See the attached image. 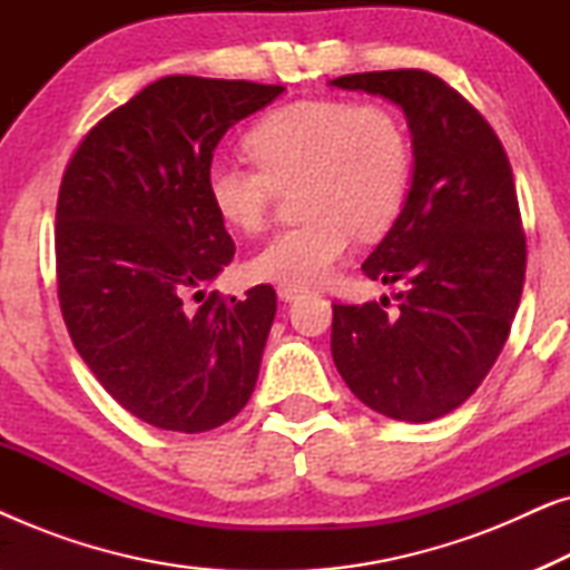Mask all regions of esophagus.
<instances>
[{
  "label": "esophagus",
  "mask_w": 570,
  "mask_h": 570,
  "mask_svg": "<svg viewBox=\"0 0 570 570\" xmlns=\"http://www.w3.org/2000/svg\"><path fill=\"white\" fill-rule=\"evenodd\" d=\"M306 293L303 287H293V285H277V298L285 301V303H293L295 298H301V295Z\"/></svg>",
  "instance_id": "1"
}]
</instances>
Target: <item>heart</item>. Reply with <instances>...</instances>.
<instances>
[{"mask_svg":"<svg viewBox=\"0 0 570 570\" xmlns=\"http://www.w3.org/2000/svg\"><path fill=\"white\" fill-rule=\"evenodd\" d=\"M256 168L213 160L205 174L217 217L240 233L262 230L277 191L298 186L306 220L272 236L248 262L264 283L308 287L332 275L355 233L376 238L396 220L410 189L407 131L381 106L295 100L246 131Z\"/></svg>","mask_w":570,"mask_h":570,"instance_id":"b5f03b06","label":"heart"}]
</instances>
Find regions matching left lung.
<instances>
[{
  "mask_svg": "<svg viewBox=\"0 0 570 570\" xmlns=\"http://www.w3.org/2000/svg\"><path fill=\"white\" fill-rule=\"evenodd\" d=\"M332 88L400 106L412 181L363 272L402 283L400 311L334 303L332 357L365 407L404 423L456 410L509 340L527 269L511 163L490 124L423 69L345 75Z\"/></svg>",
  "mask_w": 570,
  "mask_h": 570,
  "instance_id": "1",
  "label": "left lung"
}]
</instances>
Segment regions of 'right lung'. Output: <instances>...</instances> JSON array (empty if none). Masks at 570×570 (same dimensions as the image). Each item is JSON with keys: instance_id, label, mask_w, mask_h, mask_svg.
I'll return each instance as SVG.
<instances>
[{"instance_id": "right-lung-1", "label": "right lung", "mask_w": 570, "mask_h": 570, "mask_svg": "<svg viewBox=\"0 0 570 570\" xmlns=\"http://www.w3.org/2000/svg\"><path fill=\"white\" fill-rule=\"evenodd\" d=\"M283 92L163 77L98 121L61 178L57 279L69 337L106 392L163 431L228 423L259 379L277 295L269 285L240 301L207 293L236 244L205 174L225 131Z\"/></svg>"}]
</instances>
